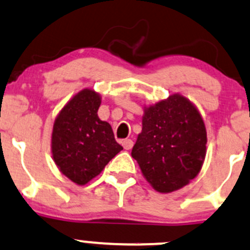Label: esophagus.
<instances>
[{"label":"esophagus","instance_id":"esophagus-1","mask_svg":"<svg viewBox=\"0 0 250 250\" xmlns=\"http://www.w3.org/2000/svg\"><path fill=\"white\" fill-rule=\"evenodd\" d=\"M123 146H124V149H126V150H128V149H131L133 146V142L132 140H124L122 142Z\"/></svg>","mask_w":250,"mask_h":250}]
</instances>
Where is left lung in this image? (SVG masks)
Wrapping results in <instances>:
<instances>
[{"label":"left lung","mask_w":250,"mask_h":250,"mask_svg":"<svg viewBox=\"0 0 250 250\" xmlns=\"http://www.w3.org/2000/svg\"><path fill=\"white\" fill-rule=\"evenodd\" d=\"M206 143L207 133L199 110L176 94L146 108L142 132L131 155L156 191L171 192L199 174Z\"/></svg>","instance_id":"8db88e82"}]
</instances>
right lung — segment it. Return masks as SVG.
I'll use <instances>...</instances> for the list:
<instances>
[{
	"instance_id": "obj_1",
	"label": "right lung",
	"mask_w": 250,
	"mask_h": 250,
	"mask_svg": "<svg viewBox=\"0 0 250 250\" xmlns=\"http://www.w3.org/2000/svg\"><path fill=\"white\" fill-rule=\"evenodd\" d=\"M100 104V95L84 89L62 108L54 123V161L67 178L79 185L99 176L123 150L115 141L112 126L97 115Z\"/></svg>"
}]
</instances>
